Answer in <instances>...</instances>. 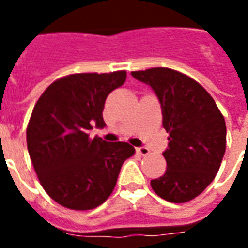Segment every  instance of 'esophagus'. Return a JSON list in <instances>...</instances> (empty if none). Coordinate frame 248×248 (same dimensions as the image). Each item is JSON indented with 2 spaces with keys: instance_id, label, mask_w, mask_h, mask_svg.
<instances>
[{
  "instance_id": "obj_1",
  "label": "esophagus",
  "mask_w": 248,
  "mask_h": 248,
  "mask_svg": "<svg viewBox=\"0 0 248 248\" xmlns=\"http://www.w3.org/2000/svg\"><path fill=\"white\" fill-rule=\"evenodd\" d=\"M135 150H137V153L140 154V155H149V154H150L149 149H147V147H143V146H142V147H137Z\"/></svg>"
}]
</instances>
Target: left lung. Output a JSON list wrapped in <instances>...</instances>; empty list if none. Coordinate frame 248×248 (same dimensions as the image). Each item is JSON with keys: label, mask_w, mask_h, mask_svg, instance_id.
Returning a JSON list of instances; mask_svg holds the SVG:
<instances>
[{"label": "left lung", "mask_w": 248, "mask_h": 248, "mask_svg": "<svg viewBox=\"0 0 248 248\" xmlns=\"http://www.w3.org/2000/svg\"><path fill=\"white\" fill-rule=\"evenodd\" d=\"M155 93L163 129L170 134L163 151L166 172L151 181L156 195L172 203L198 197L213 182L226 151V124L213 97L179 71L153 67L133 71Z\"/></svg>", "instance_id": "8db88e82"}]
</instances>
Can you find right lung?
Listing matches in <instances>:
<instances>
[{
    "label": "right lung",
    "instance_id": "right-lung-1",
    "mask_svg": "<svg viewBox=\"0 0 248 248\" xmlns=\"http://www.w3.org/2000/svg\"><path fill=\"white\" fill-rule=\"evenodd\" d=\"M124 81V70L71 74L53 82L35 103L26 130L30 159L45 191L63 207L102 204L135 153L126 142L89 137L93 126H106L105 101Z\"/></svg>",
    "mask_w": 248,
    "mask_h": 248
}]
</instances>
